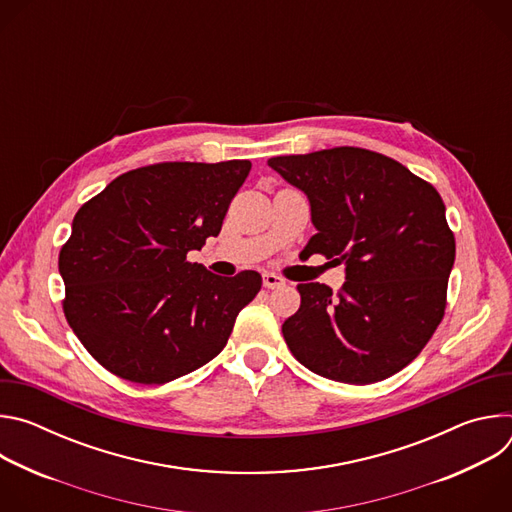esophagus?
<instances>
[{
	"mask_svg": "<svg viewBox=\"0 0 512 512\" xmlns=\"http://www.w3.org/2000/svg\"><path fill=\"white\" fill-rule=\"evenodd\" d=\"M281 285H285V281H283L279 275H275V273H263V287L275 289V287H281Z\"/></svg>",
	"mask_w": 512,
	"mask_h": 512,
	"instance_id": "obj_1",
	"label": "esophagus"
}]
</instances>
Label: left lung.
Here are the masks:
<instances>
[{"instance_id": "1", "label": "left lung", "mask_w": 512, "mask_h": 512, "mask_svg": "<svg viewBox=\"0 0 512 512\" xmlns=\"http://www.w3.org/2000/svg\"><path fill=\"white\" fill-rule=\"evenodd\" d=\"M267 164L310 198L318 233L306 249L346 263L336 294L298 285L300 310L281 326L287 348L332 381L389 379L446 312L456 239L440 192L393 158L350 145Z\"/></svg>"}]
</instances>
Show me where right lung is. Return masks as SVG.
<instances>
[{
	"mask_svg": "<svg viewBox=\"0 0 512 512\" xmlns=\"http://www.w3.org/2000/svg\"><path fill=\"white\" fill-rule=\"evenodd\" d=\"M249 172V160L141 166L79 208L58 255L62 310L103 369L164 385L225 348L261 275L218 277L186 255L221 233Z\"/></svg>",
	"mask_w": 512,
	"mask_h": 512,
	"instance_id": "add662e5",
	"label": "right lung"
}]
</instances>
